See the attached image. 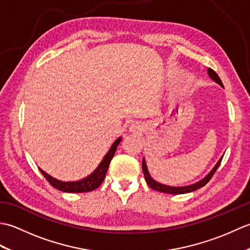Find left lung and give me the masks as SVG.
<instances>
[{"label":"left lung","instance_id":"1","mask_svg":"<svg viewBox=\"0 0 250 250\" xmlns=\"http://www.w3.org/2000/svg\"><path fill=\"white\" fill-rule=\"evenodd\" d=\"M207 72H208V76L213 79L214 82H216L217 83H219L220 86L224 88V84H222V82L220 81L219 76L217 75V73L211 70V68H208L207 70ZM222 160V157L219 159V161L217 162L216 166L214 167V168L211 169V171L206 175V176L201 179L200 182L195 183V184H192V185H189V186H185V187H172V186H167V185H163V184H160L156 182L155 179H153L151 176L149 172H148V168H147V166H146V162H145V159H143V163H142V167H143V173H144V176H145V180L146 183L148 184V186L153 190L156 191H159V192H164V193H171V194H183V193H188V192H192V191H195L198 190L200 188L203 187V186H205L207 183L209 182L210 178L213 177V175L215 174V172L217 171V168H218V167L220 166V162Z\"/></svg>","mask_w":250,"mask_h":250}]
</instances>
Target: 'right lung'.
Returning a JSON list of instances; mask_svg holds the SVG:
<instances>
[{"label": "right lung", "instance_id": "right-lung-1", "mask_svg": "<svg viewBox=\"0 0 250 250\" xmlns=\"http://www.w3.org/2000/svg\"><path fill=\"white\" fill-rule=\"evenodd\" d=\"M120 141H121V137H118V139L113 143L110 149L108 150L107 153H106L105 157L103 158V160L101 161L99 167L94 169L92 174H90L86 178L77 180V182H61V180L50 176L49 174L44 172L43 169L40 168V171L44 175V177L48 180V183L52 186V187H55L56 189L60 191H63V192H71V193L89 192V191H92L94 189H97L98 187H100L101 184L103 183L105 175L107 173L109 163L115 155L116 149L117 147H118Z\"/></svg>", "mask_w": 250, "mask_h": 250}]
</instances>
